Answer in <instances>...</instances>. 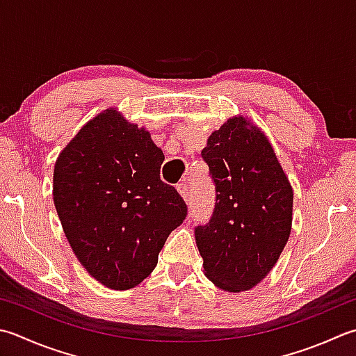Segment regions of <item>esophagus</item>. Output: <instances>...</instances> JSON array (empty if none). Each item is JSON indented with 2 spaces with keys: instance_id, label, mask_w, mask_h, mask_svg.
Returning <instances> with one entry per match:
<instances>
[{
  "instance_id": "1",
  "label": "esophagus",
  "mask_w": 356,
  "mask_h": 356,
  "mask_svg": "<svg viewBox=\"0 0 356 356\" xmlns=\"http://www.w3.org/2000/svg\"><path fill=\"white\" fill-rule=\"evenodd\" d=\"M177 191L180 193V196H182L186 202L190 200V185H188L186 182L177 184Z\"/></svg>"
}]
</instances>
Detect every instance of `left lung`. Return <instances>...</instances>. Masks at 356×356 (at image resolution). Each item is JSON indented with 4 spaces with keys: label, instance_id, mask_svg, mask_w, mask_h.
Returning a JSON list of instances; mask_svg holds the SVG:
<instances>
[{
    "label": "left lung",
    "instance_id": "8db88e82",
    "mask_svg": "<svg viewBox=\"0 0 356 356\" xmlns=\"http://www.w3.org/2000/svg\"><path fill=\"white\" fill-rule=\"evenodd\" d=\"M202 159L216 188L210 222L194 228L205 275L222 290H250L289 241L293 190L267 137L243 117L214 131Z\"/></svg>",
    "mask_w": 356,
    "mask_h": 356
}]
</instances>
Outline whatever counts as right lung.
I'll list each match as a JSON object with an SVG mask.
<instances>
[{"mask_svg":"<svg viewBox=\"0 0 356 356\" xmlns=\"http://www.w3.org/2000/svg\"><path fill=\"white\" fill-rule=\"evenodd\" d=\"M148 131L106 109L80 129L54 170V204L76 259L113 290L140 284L182 224L186 204L162 182Z\"/></svg>","mask_w":356,"mask_h":356,"instance_id":"obj_1","label":"right lung"}]
</instances>
